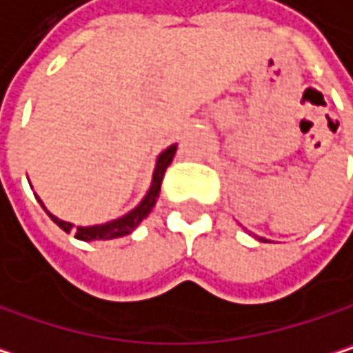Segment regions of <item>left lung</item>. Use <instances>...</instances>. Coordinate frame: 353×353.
Segmentation results:
<instances>
[{
	"label": "left lung",
	"instance_id": "1",
	"mask_svg": "<svg viewBox=\"0 0 353 353\" xmlns=\"http://www.w3.org/2000/svg\"><path fill=\"white\" fill-rule=\"evenodd\" d=\"M259 240H261V242H267V240H265V238H259Z\"/></svg>",
	"mask_w": 353,
	"mask_h": 353
}]
</instances>
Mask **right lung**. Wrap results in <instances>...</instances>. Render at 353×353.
<instances>
[{"label": "right lung", "instance_id": "obj_1", "mask_svg": "<svg viewBox=\"0 0 353 353\" xmlns=\"http://www.w3.org/2000/svg\"><path fill=\"white\" fill-rule=\"evenodd\" d=\"M175 148H178V144H171V146H167V148L157 157L150 188H148V192L144 194V199L140 201V205H138V207H134V209H132L130 213H125L123 217H117V219H113V221H107V223H101V225H86V228L78 225V228H74V223H70V221H61V219H57L55 215H51V213L45 209V205H43V201H41V199H37V201H39V203H41V207L47 211V215L53 219V223H57L65 234L74 232V236H76L78 240H82V242H92V240H113V238L128 236V234H132V232L140 225V221H142V219H146V215L152 211V207H154V203H157V199H159V192H161V182H163L165 169H167V167H169V163L173 161Z\"/></svg>", "mask_w": 353, "mask_h": 353}]
</instances>
